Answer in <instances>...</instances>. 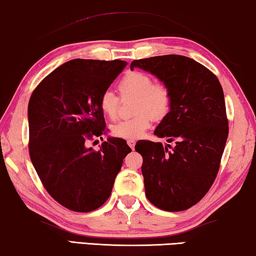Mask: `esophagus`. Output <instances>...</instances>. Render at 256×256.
I'll list each match as a JSON object with an SVG mask.
<instances>
[{
  "mask_svg": "<svg viewBox=\"0 0 256 256\" xmlns=\"http://www.w3.org/2000/svg\"><path fill=\"white\" fill-rule=\"evenodd\" d=\"M128 144L133 150V148H134V146H136V141L134 140H128Z\"/></svg>",
  "mask_w": 256,
  "mask_h": 256,
  "instance_id": "obj_1",
  "label": "esophagus"
}]
</instances>
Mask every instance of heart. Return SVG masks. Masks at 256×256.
Masks as SVG:
<instances>
[{
	"instance_id": "1",
	"label": "heart",
	"mask_w": 256,
	"mask_h": 256,
	"mask_svg": "<svg viewBox=\"0 0 256 256\" xmlns=\"http://www.w3.org/2000/svg\"><path fill=\"white\" fill-rule=\"evenodd\" d=\"M118 90L125 95L136 96L134 115L131 118L122 120L112 125V132L116 138L136 140L142 136L155 120H163L170 112L172 96L169 87L162 82H154L152 76L144 71H130L118 82ZM98 106L104 115L115 120L120 108V98L106 90L100 95Z\"/></svg>"
}]
</instances>
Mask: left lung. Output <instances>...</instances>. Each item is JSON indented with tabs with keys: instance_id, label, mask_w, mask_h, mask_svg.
Instances as JSON below:
<instances>
[{
	"instance_id": "obj_1",
	"label": "left lung",
	"mask_w": 256,
	"mask_h": 256,
	"mask_svg": "<svg viewBox=\"0 0 256 256\" xmlns=\"http://www.w3.org/2000/svg\"><path fill=\"white\" fill-rule=\"evenodd\" d=\"M133 68L156 76L172 96L154 134L176 146L148 140L136 144L146 196L162 210H186L207 194L218 172L228 136L223 88L210 70L186 56L136 60Z\"/></svg>"
}]
</instances>
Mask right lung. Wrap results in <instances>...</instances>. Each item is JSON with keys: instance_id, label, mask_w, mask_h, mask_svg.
<instances>
[{"instance_id": "1", "label": "right lung", "mask_w": 256, "mask_h": 256, "mask_svg": "<svg viewBox=\"0 0 256 256\" xmlns=\"http://www.w3.org/2000/svg\"><path fill=\"white\" fill-rule=\"evenodd\" d=\"M126 64L120 60H71L49 74L30 95V161L52 199L72 212L100 208L131 152L120 138L104 141L98 150L86 146L87 140L106 134L98 98Z\"/></svg>"}]
</instances>
